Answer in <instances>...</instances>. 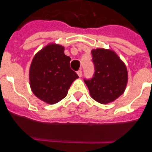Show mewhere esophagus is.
Masks as SVG:
<instances>
[{"label": "esophagus", "instance_id": "esophagus-1", "mask_svg": "<svg viewBox=\"0 0 152 152\" xmlns=\"http://www.w3.org/2000/svg\"><path fill=\"white\" fill-rule=\"evenodd\" d=\"M77 75L79 76V77H81L82 75H83V72H82L81 69H79V71H77Z\"/></svg>", "mask_w": 152, "mask_h": 152}]
</instances>
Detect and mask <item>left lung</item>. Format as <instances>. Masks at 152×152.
<instances>
[{
    "instance_id": "left-lung-1",
    "label": "left lung",
    "mask_w": 152,
    "mask_h": 152,
    "mask_svg": "<svg viewBox=\"0 0 152 152\" xmlns=\"http://www.w3.org/2000/svg\"><path fill=\"white\" fill-rule=\"evenodd\" d=\"M95 72L91 79H84L93 99L98 103L108 104L122 95L126 88V66L115 51L110 49L91 50Z\"/></svg>"
}]
</instances>
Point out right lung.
<instances>
[{
	"instance_id": "add662e5",
	"label": "right lung",
	"mask_w": 152,
	"mask_h": 152,
	"mask_svg": "<svg viewBox=\"0 0 152 152\" xmlns=\"http://www.w3.org/2000/svg\"><path fill=\"white\" fill-rule=\"evenodd\" d=\"M70 57L64 54V47L50 43L34 56L29 68V85L38 98L54 104L66 96L73 81L79 78L70 69Z\"/></svg>"
}]
</instances>
